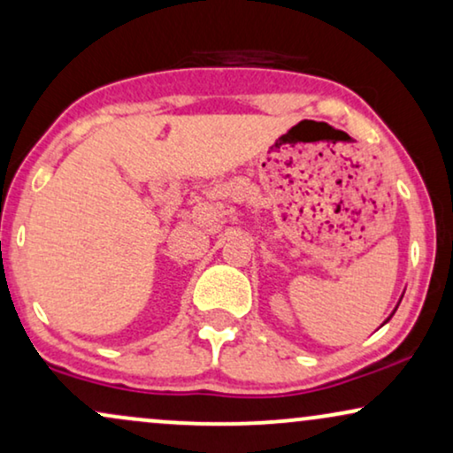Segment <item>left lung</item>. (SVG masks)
Wrapping results in <instances>:
<instances>
[{
    "label": "left lung",
    "instance_id": "obj_1",
    "mask_svg": "<svg viewBox=\"0 0 453 453\" xmlns=\"http://www.w3.org/2000/svg\"><path fill=\"white\" fill-rule=\"evenodd\" d=\"M399 303H402V301H399ZM397 307H399V305H397ZM397 307H395V309H393V313H395V311H397ZM393 313H391V316H388V318H387V322H388V319H391V318H393Z\"/></svg>",
    "mask_w": 453,
    "mask_h": 453
}]
</instances>
